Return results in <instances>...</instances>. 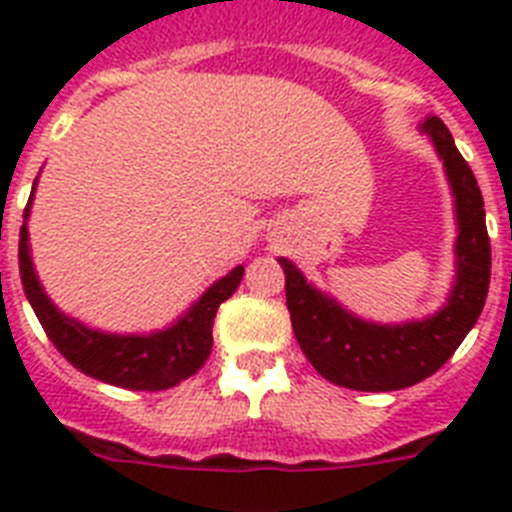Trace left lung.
<instances>
[{"label": "left lung", "instance_id": "obj_1", "mask_svg": "<svg viewBox=\"0 0 512 512\" xmlns=\"http://www.w3.org/2000/svg\"><path fill=\"white\" fill-rule=\"evenodd\" d=\"M420 130L443 158L459 223L456 282L449 302L436 315L402 325L366 323L307 284L292 261L279 259L287 277V310L302 354L320 377L348 390H402L436 374L474 328L487 300L492 253L477 179L441 117H425Z\"/></svg>", "mask_w": 512, "mask_h": 512}]
</instances>
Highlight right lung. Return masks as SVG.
Wrapping results in <instances>:
<instances>
[{
  "label": "right lung",
  "mask_w": 512,
  "mask_h": 512,
  "mask_svg": "<svg viewBox=\"0 0 512 512\" xmlns=\"http://www.w3.org/2000/svg\"><path fill=\"white\" fill-rule=\"evenodd\" d=\"M30 202L25 207V215H22L25 220L20 228L22 289L43 325L45 336L51 338V343L66 356V361L99 382L143 392L169 390L197 374V369L205 364L212 351V323H215L217 307L238 289L243 279V266H235L230 274L217 279L205 295L189 307L187 315L176 320L171 328L158 330L151 336L99 333V330L87 328L79 320L63 315L40 287L33 259H30V246H27Z\"/></svg>",
  "instance_id": "add662e5"
}]
</instances>
